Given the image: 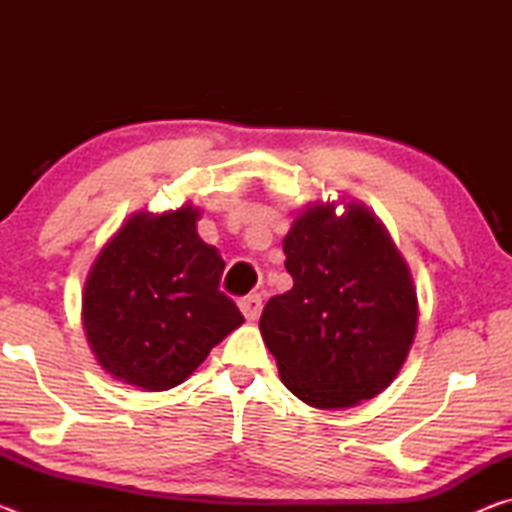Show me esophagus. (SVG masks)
Instances as JSON below:
<instances>
[{"label": "esophagus", "mask_w": 512, "mask_h": 512, "mask_svg": "<svg viewBox=\"0 0 512 512\" xmlns=\"http://www.w3.org/2000/svg\"><path fill=\"white\" fill-rule=\"evenodd\" d=\"M239 309L241 314H244L248 320H257L259 314H262V298L253 293V296H246L239 300Z\"/></svg>", "instance_id": "34e87169"}]
</instances>
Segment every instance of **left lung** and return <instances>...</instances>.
Wrapping results in <instances>:
<instances>
[{"label": "left lung", "mask_w": 512, "mask_h": 512, "mask_svg": "<svg viewBox=\"0 0 512 512\" xmlns=\"http://www.w3.org/2000/svg\"><path fill=\"white\" fill-rule=\"evenodd\" d=\"M282 250L293 287L259 318L282 384L323 411L386 391L409 357L420 314L411 268L386 225L354 198L316 201L296 214Z\"/></svg>", "instance_id": "8db88e82"}]
</instances>
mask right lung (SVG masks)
<instances>
[{"mask_svg": "<svg viewBox=\"0 0 512 512\" xmlns=\"http://www.w3.org/2000/svg\"><path fill=\"white\" fill-rule=\"evenodd\" d=\"M201 214L192 203L135 212L94 257L81 323L94 359L117 381L169 391L244 323L219 291L225 262L198 237Z\"/></svg>", "mask_w": 512, "mask_h": 512, "instance_id": "1", "label": "right lung"}]
</instances>
